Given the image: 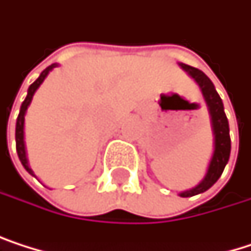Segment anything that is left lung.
Segmentation results:
<instances>
[{"label":"left lung","mask_w":251,"mask_h":251,"mask_svg":"<svg viewBox=\"0 0 251 251\" xmlns=\"http://www.w3.org/2000/svg\"><path fill=\"white\" fill-rule=\"evenodd\" d=\"M180 66L201 87V91H202L205 102L208 105V109H210L213 131H214V152L211 156L207 175L198 186H195L191 191L180 194V197L186 198V197H194L197 194L207 191L208 188H211L217 182L219 177L222 176L224 169L229 160V153H231V137H229V124H228V118H226L225 111H224L222 99L217 95V91H216L213 82L210 81V78L202 71H200L197 68H192V66L185 65V63H180Z\"/></svg>","instance_id":"left-lung-1"}]
</instances>
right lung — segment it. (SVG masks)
<instances>
[{"label": "right lung", "instance_id": "add662e5", "mask_svg": "<svg viewBox=\"0 0 251 251\" xmlns=\"http://www.w3.org/2000/svg\"><path fill=\"white\" fill-rule=\"evenodd\" d=\"M53 68H56V65H54V63H53V65H50L49 68H46V69L41 72V75L38 76V79L29 85L27 96H26V99L23 100V103H22V106H20V112H19L17 123H16V149H17V155H19V160H20V163L23 164V167H25L30 175H32V170H30V169H29V166H27V161H26V153H25V143H23V123H25V112H26V109H27V106H29L30 100H32L34 93L37 91V88L41 85V82L44 81V78L47 76V74H49Z\"/></svg>", "mask_w": 251, "mask_h": 251}]
</instances>
